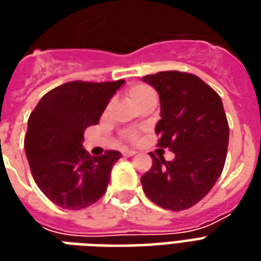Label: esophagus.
I'll list each match as a JSON object with an SVG mask.
<instances>
[{
  "mask_svg": "<svg viewBox=\"0 0 261 261\" xmlns=\"http://www.w3.org/2000/svg\"><path fill=\"white\" fill-rule=\"evenodd\" d=\"M121 153H123V156H134L137 152L136 151H133V149H123Z\"/></svg>",
  "mask_w": 261,
  "mask_h": 261,
  "instance_id": "34e87169",
  "label": "esophagus"
}]
</instances>
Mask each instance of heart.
<instances>
[{
  "label": "heart",
  "mask_w": 261,
  "mask_h": 261,
  "mask_svg": "<svg viewBox=\"0 0 261 261\" xmlns=\"http://www.w3.org/2000/svg\"><path fill=\"white\" fill-rule=\"evenodd\" d=\"M151 89L147 88V86H142V85H137L133 86L130 91H128V96H130V100H134V99H138V97L144 96V95H148V93H151Z\"/></svg>",
  "instance_id": "heart-1"
}]
</instances>
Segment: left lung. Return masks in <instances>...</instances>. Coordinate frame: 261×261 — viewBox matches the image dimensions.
Wrapping results in <instances>:
<instances>
[{
	"mask_svg": "<svg viewBox=\"0 0 261 261\" xmlns=\"http://www.w3.org/2000/svg\"><path fill=\"white\" fill-rule=\"evenodd\" d=\"M142 82L159 95L158 145L175 153L173 161L151 153L152 166L141 176L142 189L159 207L181 211L207 196L222 173L229 141L224 105L193 74L164 71L144 76Z\"/></svg>",
	"mask_w": 261,
	"mask_h": 261,
	"instance_id": "obj_1",
	"label": "left lung"
}]
</instances>
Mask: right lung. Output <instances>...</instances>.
I'll list each match as a JSON object with an SVG mask.
<instances>
[{
    "instance_id": "add662e5",
    "label": "right lung",
    "mask_w": 261,
    "mask_h": 261,
    "mask_svg": "<svg viewBox=\"0 0 261 261\" xmlns=\"http://www.w3.org/2000/svg\"><path fill=\"white\" fill-rule=\"evenodd\" d=\"M124 81H72L47 92L28 120L25 152L32 176L48 200L82 210L105 194L119 151L92 156L82 147L84 131L99 123Z\"/></svg>"
}]
</instances>
